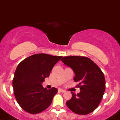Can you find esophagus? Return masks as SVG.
Returning a JSON list of instances; mask_svg holds the SVG:
<instances>
[{"instance_id": "obj_1", "label": "esophagus", "mask_w": 120, "mask_h": 120, "mask_svg": "<svg viewBox=\"0 0 120 120\" xmlns=\"http://www.w3.org/2000/svg\"><path fill=\"white\" fill-rule=\"evenodd\" d=\"M59 91H60V92H61V93H64V92H66L65 90H63V89H61V88H59Z\"/></svg>"}]
</instances>
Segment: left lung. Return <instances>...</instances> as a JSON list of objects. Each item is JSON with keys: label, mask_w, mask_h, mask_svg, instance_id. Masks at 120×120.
<instances>
[{"label": "left lung", "mask_w": 120, "mask_h": 120, "mask_svg": "<svg viewBox=\"0 0 120 120\" xmlns=\"http://www.w3.org/2000/svg\"><path fill=\"white\" fill-rule=\"evenodd\" d=\"M61 61L71 67L75 72L73 78L78 82L79 93L71 91L72 98L66 105L72 112L79 115H87L98 107L105 90V78L99 66L89 58L82 56H66Z\"/></svg>", "instance_id": "left-lung-1"}]
</instances>
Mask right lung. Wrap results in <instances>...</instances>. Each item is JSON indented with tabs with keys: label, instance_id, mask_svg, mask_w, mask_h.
<instances>
[{
	"label": "right lung",
	"instance_id": "right-lung-1",
	"mask_svg": "<svg viewBox=\"0 0 120 120\" xmlns=\"http://www.w3.org/2000/svg\"><path fill=\"white\" fill-rule=\"evenodd\" d=\"M61 58L62 56L36 54L19 63L12 81L14 93L20 107L27 112L39 114L51 104L57 89L44 88L42 83Z\"/></svg>",
	"mask_w": 120,
	"mask_h": 120
}]
</instances>
